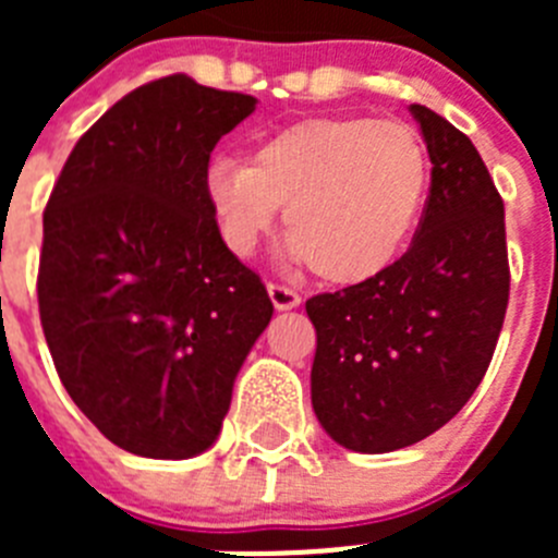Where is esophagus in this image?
<instances>
[{
    "label": "esophagus",
    "mask_w": 558,
    "mask_h": 558,
    "mask_svg": "<svg viewBox=\"0 0 558 558\" xmlns=\"http://www.w3.org/2000/svg\"><path fill=\"white\" fill-rule=\"evenodd\" d=\"M268 295H270V302H274L276 310H293L302 304V295L295 293L293 288H288V284H276L270 282L268 284Z\"/></svg>",
    "instance_id": "esophagus-1"
}]
</instances>
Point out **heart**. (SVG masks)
<instances>
[{
  "instance_id": "b5f03b06",
  "label": "heart",
  "mask_w": 558,
  "mask_h": 558,
  "mask_svg": "<svg viewBox=\"0 0 558 558\" xmlns=\"http://www.w3.org/2000/svg\"><path fill=\"white\" fill-rule=\"evenodd\" d=\"M430 184L427 147L408 122L313 117L251 150L248 165L206 170V198L223 240L245 256L279 209L295 259L329 284L383 274L411 240Z\"/></svg>"
}]
</instances>
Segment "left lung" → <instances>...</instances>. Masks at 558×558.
I'll return each mask as SVG.
<instances>
[{"label":"left lung","instance_id":"8db88e82","mask_svg":"<svg viewBox=\"0 0 558 558\" xmlns=\"http://www.w3.org/2000/svg\"><path fill=\"white\" fill-rule=\"evenodd\" d=\"M430 156V195L397 263L313 295V411L354 452L411 447L461 411L489 368L509 307L502 198L456 125L411 106Z\"/></svg>","mask_w":558,"mask_h":558}]
</instances>
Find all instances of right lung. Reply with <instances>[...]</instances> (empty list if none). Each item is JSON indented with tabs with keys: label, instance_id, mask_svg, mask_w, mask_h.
<instances>
[{
	"label": "right lung",
	"instance_id": "right-lung-1",
	"mask_svg": "<svg viewBox=\"0 0 558 558\" xmlns=\"http://www.w3.org/2000/svg\"><path fill=\"white\" fill-rule=\"evenodd\" d=\"M256 97L170 75L77 140L44 209L38 313L92 425L142 458L201 456L274 304L220 236L206 170Z\"/></svg>",
	"mask_w": 558,
	"mask_h": 558
}]
</instances>
